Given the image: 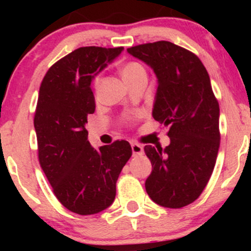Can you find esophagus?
Here are the masks:
<instances>
[{"mask_svg": "<svg viewBox=\"0 0 251 251\" xmlns=\"http://www.w3.org/2000/svg\"><path fill=\"white\" fill-rule=\"evenodd\" d=\"M131 149H132V153H133V155H142L144 153V148L140 145V144L132 143Z\"/></svg>", "mask_w": 251, "mask_h": 251, "instance_id": "1", "label": "esophagus"}]
</instances>
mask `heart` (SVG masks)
Masks as SVG:
<instances>
[{
  "label": "heart",
  "instance_id": "heart-1",
  "mask_svg": "<svg viewBox=\"0 0 251 251\" xmlns=\"http://www.w3.org/2000/svg\"><path fill=\"white\" fill-rule=\"evenodd\" d=\"M142 72H145V68L143 67V65H140L139 62H127L123 66L122 68V75L124 77V80H127L129 77L137 75L138 73H142ZM98 82H99V77H96L94 80V86H98Z\"/></svg>",
  "mask_w": 251,
  "mask_h": 251
}]
</instances>
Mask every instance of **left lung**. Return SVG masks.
<instances>
[{
	"mask_svg": "<svg viewBox=\"0 0 251 251\" xmlns=\"http://www.w3.org/2000/svg\"><path fill=\"white\" fill-rule=\"evenodd\" d=\"M128 54L157 76L152 117L170 126V145H146L152 172L145 189L154 203L179 209L200 197L220 148V106L205 67L191 51L169 41L135 46Z\"/></svg>",
	"mask_w": 251,
	"mask_h": 251,
	"instance_id": "obj_1",
	"label": "left lung"
}]
</instances>
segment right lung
Listing matches in <instances>:
<instances>
[{
  "mask_svg": "<svg viewBox=\"0 0 251 251\" xmlns=\"http://www.w3.org/2000/svg\"><path fill=\"white\" fill-rule=\"evenodd\" d=\"M124 47H81L48 70L34 118L40 165L60 203L77 215H94L116 198V184L132 149L126 140L94 149L87 116L96 111L91 83Z\"/></svg>",
  "mask_w": 251,
  "mask_h": 251,
  "instance_id": "1",
  "label": "right lung"
}]
</instances>
